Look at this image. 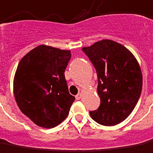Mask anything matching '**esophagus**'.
<instances>
[{
    "mask_svg": "<svg viewBox=\"0 0 153 153\" xmlns=\"http://www.w3.org/2000/svg\"><path fill=\"white\" fill-rule=\"evenodd\" d=\"M81 97H82V90H80L79 93L75 96V98H76L77 100H79V99H81Z\"/></svg>",
    "mask_w": 153,
    "mask_h": 153,
    "instance_id": "34e87169",
    "label": "esophagus"
}]
</instances>
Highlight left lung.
<instances>
[{"mask_svg": "<svg viewBox=\"0 0 153 153\" xmlns=\"http://www.w3.org/2000/svg\"><path fill=\"white\" fill-rule=\"evenodd\" d=\"M98 75L99 108L91 117L103 126L124 121L138 101L143 88L139 64L130 51L111 39H102L82 49Z\"/></svg>", "mask_w": 153, "mask_h": 153, "instance_id": "8db88e82", "label": "left lung"}]
</instances>
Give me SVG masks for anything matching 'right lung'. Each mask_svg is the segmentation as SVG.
I'll return each instance as SVG.
<instances>
[{
  "label": "right lung",
  "instance_id": "right-lung-1",
  "mask_svg": "<svg viewBox=\"0 0 153 153\" xmlns=\"http://www.w3.org/2000/svg\"><path fill=\"white\" fill-rule=\"evenodd\" d=\"M70 51L39 45L17 66L13 89L19 108L34 123L52 128L69 115L75 98L69 93L65 71Z\"/></svg>",
  "mask_w": 153,
  "mask_h": 153
}]
</instances>
